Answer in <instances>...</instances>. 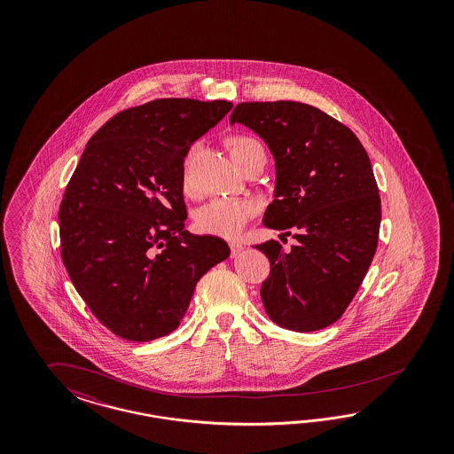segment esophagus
<instances>
[{
  "mask_svg": "<svg viewBox=\"0 0 454 454\" xmlns=\"http://www.w3.org/2000/svg\"><path fill=\"white\" fill-rule=\"evenodd\" d=\"M230 249H231V258H236L239 253H241V249H243V245L241 243H230Z\"/></svg>",
  "mask_w": 454,
  "mask_h": 454,
  "instance_id": "1",
  "label": "esophagus"
}]
</instances>
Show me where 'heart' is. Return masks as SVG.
<instances>
[{
	"instance_id": "heart-1",
	"label": "heart",
	"mask_w": 454,
	"mask_h": 454,
	"mask_svg": "<svg viewBox=\"0 0 454 454\" xmlns=\"http://www.w3.org/2000/svg\"><path fill=\"white\" fill-rule=\"evenodd\" d=\"M230 152L234 161L239 160L249 150L262 146L256 139L249 137H233L230 139ZM184 188H192L190 176V158L183 171ZM260 211V203L249 198H215L207 205L200 207L194 215L196 230L201 233L213 234L234 239L247 228V221Z\"/></svg>"
}]
</instances>
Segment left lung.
I'll return each instance as SVG.
<instances>
[{
	"label": "left lung",
	"mask_w": 454,
	"mask_h": 454,
	"mask_svg": "<svg viewBox=\"0 0 454 454\" xmlns=\"http://www.w3.org/2000/svg\"><path fill=\"white\" fill-rule=\"evenodd\" d=\"M230 123L264 139L276 166L275 200L262 223L298 241L256 249L271 271L262 285L270 319L317 331L343 317L378 247L381 200L372 161L356 135L325 111L298 101L239 103Z\"/></svg>",
	"instance_id": "1"
}]
</instances>
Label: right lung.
Returning <instances> with one entry per match:
<instances>
[{
    "label": "right lung",
    "instance_id": "obj_1",
    "mask_svg": "<svg viewBox=\"0 0 454 454\" xmlns=\"http://www.w3.org/2000/svg\"><path fill=\"white\" fill-rule=\"evenodd\" d=\"M233 103L163 98L114 114L86 143L59 207L61 258L91 313L116 336L178 328L201 276L230 256L184 230V158Z\"/></svg>",
    "mask_w": 454,
    "mask_h": 454
}]
</instances>
